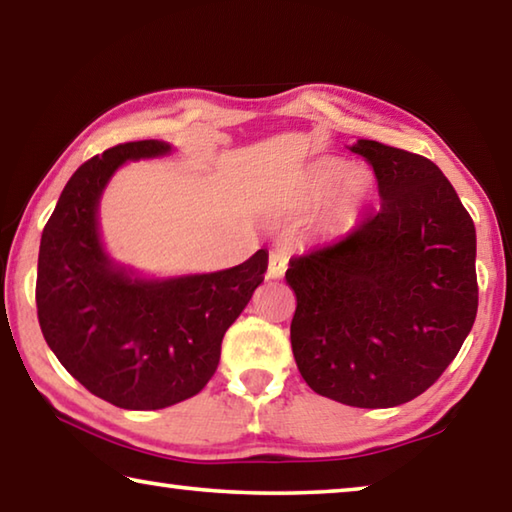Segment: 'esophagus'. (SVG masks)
Wrapping results in <instances>:
<instances>
[{"label":"esophagus","mask_w":512,"mask_h":512,"mask_svg":"<svg viewBox=\"0 0 512 512\" xmlns=\"http://www.w3.org/2000/svg\"><path fill=\"white\" fill-rule=\"evenodd\" d=\"M287 264H289L287 253H282V250H273V253L268 255V268H266L268 280H280L284 271H287Z\"/></svg>","instance_id":"obj_1"}]
</instances>
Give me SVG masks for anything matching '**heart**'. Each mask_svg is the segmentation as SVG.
Segmentation results:
<instances>
[{"instance_id":"obj_1","label":"heart","mask_w":512,"mask_h":512,"mask_svg":"<svg viewBox=\"0 0 512 512\" xmlns=\"http://www.w3.org/2000/svg\"><path fill=\"white\" fill-rule=\"evenodd\" d=\"M348 176V164L343 162H329L323 167V183L325 185H339L341 180ZM366 194V176L363 173H352V176L345 180V201H354V198H363Z\"/></svg>"}]
</instances>
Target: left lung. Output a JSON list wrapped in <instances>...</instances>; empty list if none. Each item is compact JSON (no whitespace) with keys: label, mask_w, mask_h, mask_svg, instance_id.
<instances>
[{"label":"left lung","mask_w":512,"mask_h":512,"mask_svg":"<svg viewBox=\"0 0 512 512\" xmlns=\"http://www.w3.org/2000/svg\"><path fill=\"white\" fill-rule=\"evenodd\" d=\"M381 205L334 244L291 257V348L311 391L359 409L422 395L479 307L472 216L436 164L359 140Z\"/></svg>","instance_id":"obj_1"}]
</instances>
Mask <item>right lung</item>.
<instances>
[{"mask_svg":"<svg viewBox=\"0 0 512 512\" xmlns=\"http://www.w3.org/2000/svg\"><path fill=\"white\" fill-rule=\"evenodd\" d=\"M160 140L117 144L83 162L42 230L36 305L42 336L74 379L119 409L155 411L203 391L228 327L264 282L266 250L225 271L140 280L99 239L103 187L126 160L155 158Z\"/></svg>","mask_w":512,"mask_h":512,"instance_id":"obj_1","label":"right lung"}]
</instances>
